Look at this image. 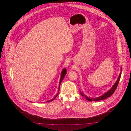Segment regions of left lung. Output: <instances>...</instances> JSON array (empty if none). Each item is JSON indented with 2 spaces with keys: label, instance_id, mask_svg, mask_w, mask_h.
Wrapping results in <instances>:
<instances>
[{
  "label": "left lung",
  "instance_id": "1",
  "mask_svg": "<svg viewBox=\"0 0 131 131\" xmlns=\"http://www.w3.org/2000/svg\"><path fill=\"white\" fill-rule=\"evenodd\" d=\"M121 70H121V72L120 73L119 75V76H118V79H117V81H116V83L114 84V85L113 86H112V88L111 89H110L108 91L106 92L105 94H104L102 96H100L97 98L89 97H88L87 96H86V95H85L84 94H83V93L81 92V91H80L81 95L85 98L87 100L89 101H97L102 100L105 99H106L107 98L110 97L111 95L114 93V92H115V90L117 89V85H118V83L119 82L120 79V77H121Z\"/></svg>",
  "mask_w": 131,
  "mask_h": 131
}]
</instances>
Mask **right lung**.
<instances>
[{"label":"right lung","mask_w":131,"mask_h":131,"mask_svg":"<svg viewBox=\"0 0 131 131\" xmlns=\"http://www.w3.org/2000/svg\"><path fill=\"white\" fill-rule=\"evenodd\" d=\"M66 73H67L66 69V68H64V69H63V71H62V72L61 74V77H60V81H59V89H60V84H61V83L63 79L64 78V77L65 76L66 74ZM58 94H59V93H58ZM58 94H57V95H56V96H55L53 98V99H51L50 100L47 101V102H51V101H52L54 100L55 99V98L57 97V96H58Z\"/></svg>","instance_id":"obj_1"}]
</instances>
